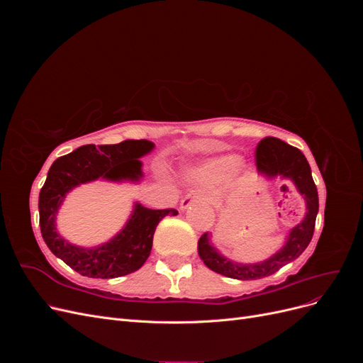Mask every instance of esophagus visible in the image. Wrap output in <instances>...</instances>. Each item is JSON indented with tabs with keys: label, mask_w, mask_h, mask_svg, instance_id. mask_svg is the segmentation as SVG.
<instances>
[{
	"label": "esophagus",
	"mask_w": 363,
	"mask_h": 363,
	"mask_svg": "<svg viewBox=\"0 0 363 363\" xmlns=\"http://www.w3.org/2000/svg\"><path fill=\"white\" fill-rule=\"evenodd\" d=\"M199 201H207V199H204L203 195H200L199 192H189L188 195H184V199L180 203V208L184 211V208H188L189 206H192L194 203H199Z\"/></svg>",
	"instance_id": "34e87169"
}]
</instances>
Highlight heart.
I'll list each match as a JSON object with an SVG mask.
<instances>
[{"label":"heart","mask_w":363,"mask_h":363,"mask_svg":"<svg viewBox=\"0 0 363 363\" xmlns=\"http://www.w3.org/2000/svg\"><path fill=\"white\" fill-rule=\"evenodd\" d=\"M238 163V159L233 156H228V157H221L218 160H213L211 164H208V168L213 172H228L230 169L235 168V164Z\"/></svg>","instance_id":"1"}]
</instances>
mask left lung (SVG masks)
<instances>
[{
  "label": "left lung",
  "instance_id": "left-lung-1",
  "mask_svg": "<svg viewBox=\"0 0 363 363\" xmlns=\"http://www.w3.org/2000/svg\"><path fill=\"white\" fill-rule=\"evenodd\" d=\"M255 157L257 169L262 174L268 175V177L281 175V177H288L295 183L296 189L304 196L307 212L303 221L292 228L286 245L277 255H274L265 262L255 263V265H242V263L230 262L208 244L207 233L201 235L199 239V255L206 263V267L218 274H223L225 277L238 280H256L271 276V274L277 272L286 263L298 257L309 245L313 236L316 213L318 207H320V204H318V191L312 179L309 162L306 160L304 155L298 148L277 138L268 136L257 144Z\"/></svg>",
  "mask_w": 363,
  "mask_h": 363
}]
</instances>
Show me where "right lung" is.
<instances>
[{
    "label": "right lung",
    "mask_w": 363,
    "mask_h": 363,
    "mask_svg": "<svg viewBox=\"0 0 363 363\" xmlns=\"http://www.w3.org/2000/svg\"><path fill=\"white\" fill-rule=\"evenodd\" d=\"M155 147L147 139H128L116 145H83L51 164L47 180L39 194V224L42 238L54 256L82 276L92 279H115L138 271L148 259L156 227L175 208L151 211L136 204L127 225L98 248L71 245L56 230V215L67 192L77 184L96 179L138 180L142 171L139 157Z\"/></svg>",
    "instance_id": "1"
}]
</instances>
